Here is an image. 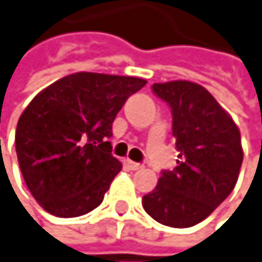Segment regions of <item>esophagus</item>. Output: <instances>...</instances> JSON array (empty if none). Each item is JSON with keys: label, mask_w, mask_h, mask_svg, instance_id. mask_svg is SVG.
Wrapping results in <instances>:
<instances>
[{"label": "esophagus", "mask_w": 262, "mask_h": 262, "mask_svg": "<svg viewBox=\"0 0 262 262\" xmlns=\"http://www.w3.org/2000/svg\"><path fill=\"white\" fill-rule=\"evenodd\" d=\"M125 166L128 167V169H132V171H140V169H143V164L135 163V161H132V160H125Z\"/></svg>", "instance_id": "34e87169"}]
</instances>
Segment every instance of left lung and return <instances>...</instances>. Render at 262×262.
<instances>
[{
	"label": "left lung",
	"instance_id": "left-lung-1",
	"mask_svg": "<svg viewBox=\"0 0 262 262\" xmlns=\"http://www.w3.org/2000/svg\"><path fill=\"white\" fill-rule=\"evenodd\" d=\"M152 90L171 107L179 164L161 172L143 207L163 225L188 228L207 219L233 191L244 158L241 132L199 83L172 80L154 83Z\"/></svg>",
	"mask_w": 262,
	"mask_h": 262
}]
</instances>
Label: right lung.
<instances>
[{"instance_id":"right-lung-1","label":"right lung","mask_w":262,"mask_h":262,"mask_svg":"<svg viewBox=\"0 0 262 262\" xmlns=\"http://www.w3.org/2000/svg\"><path fill=\"white\" fill-rule=\"evenodd\" d=\"M140 77L74 73L29 102L16 124L15 147L23 179L40 207L77 217L102 203L121 161L112 155V125Z\"/></svg>"}]
</instances>
